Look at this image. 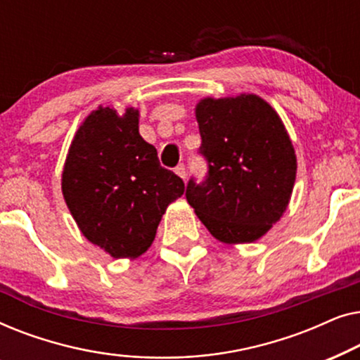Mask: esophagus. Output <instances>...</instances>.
<instances>
[{"mask_svg": "<svg viewBox=\"0 0 360 360\" xmlns=\"http://www.w3.org/2000/svg\"><path fill=\"white\" fill-rule=\"evenodd\" d=\"M175 174L180 176V179H186V169H185V165L184 164H180V165H176L175 167Z\"/></svg>", "mask_w": 360, "mask_h": 360, "instance_id": "esophagus-1", "label": "esophagus"}]
</instances>
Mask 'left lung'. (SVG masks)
Wrapping results in <instances>:
<instances>
[{
  "label": "left lung",
  "instance_id": "8db88e82",
  "mask_svg": "<svg viewBox=\"0 0 360 360\" xmlns=\"http://www.w3.org/2000/svg\"><path fill=\"white\" fill-rule=\"evenodd\" d=\"M205 179L186 185V201L216 239L254 243L282 218L297 157L277 112L262 98L240 95L196 106Z\"/></svg>",
  "mask_w": 360,
  "mask_h": 360
}]
</instances>
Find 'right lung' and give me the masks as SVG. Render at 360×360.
<instances>
[{
    "instance_id": "add662e5",
    "label": "right lung",
    "mask_w": 360,
    "mask_h": 360,
    "mask_svg": "<svg viewBox=\"0 0 360 360\" xmlns=\"http://www.w3.org/2000/svg\"><path fill=\"white\" fill-rule=\"evenodd\" d=\"M62 191L83 236L122 259L150 248L162 214L185 185L141 137L137 110L117 116L112 108H100L72 142Z\"/></svg>"
}]
</instances>
